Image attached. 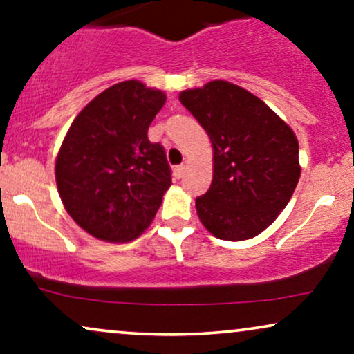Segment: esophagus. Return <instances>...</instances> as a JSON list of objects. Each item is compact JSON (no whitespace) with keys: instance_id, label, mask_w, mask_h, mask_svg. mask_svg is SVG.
<instances>
[{"instance_id":"obj_1","label":"esophagus","mask_w":354,"mask_h":354,"mask_svg":"<svg viewBox=\"0 0 354 354\" xmlns=\"http://www.w3.org/2000/svg\"><path fill=\"white\" fill-rule=\"evenodd\" d=\"M185 174V165H178L173 168V176L174 180H180V178Z\"/></svg>"}]
</instances>
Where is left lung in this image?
Segmentation results:
<instances>
[{
  "mask_svg": "<svg viewBox=\"0 0 354 354\" xmlns=\"http://www.w3.org/2000/svg\"><path fill=\"white\" fill-rule=\"evenodd\" d=\"M180 101L213 145V181L196 198L201 223L226 241L258 236L286 208L298 185L293 129L258 96L228 81L186 89Z\"/></svg>",
  "mask_w": 354,
  "mask_h": 354,
  "instance_id": "1",
  "label": "left lung"
}]
</instances>
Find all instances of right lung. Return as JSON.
I'll use <instances>...</instances> for the list:
<instances>
[{
	"instance_id": "1",
	"label": "right lung",
	"mask_w": 354,
	"mask_h": 354,
	"mask_svg": "<svg viewBox=\"0 0 354 354\" xmlns=\"http://www.w3.org/2000/svg\"><path fill=\"white\" fill-rule=\"evenodd\" d=\"M165 101L160 89L123 81L89 101L68 129L56 185L70 216L91 236L126 243L153 221L171 186L165 148L148 140Z\"/></svg>"
}]
</instances>
